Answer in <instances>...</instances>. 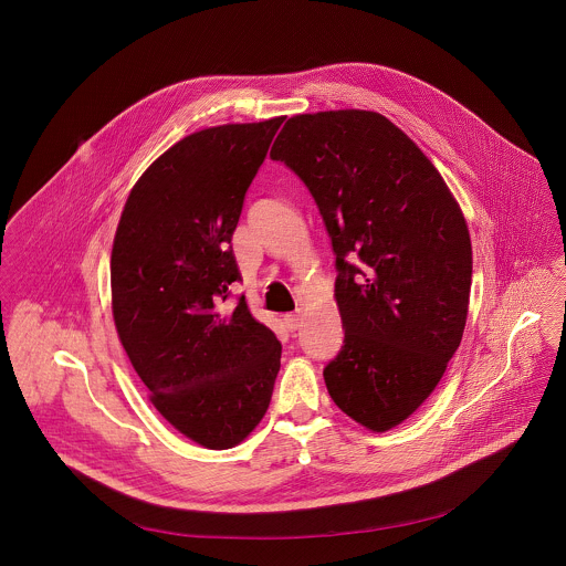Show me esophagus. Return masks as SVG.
<instances>
[{"instance_id":"obj_1","label":"esophagus","mask_w":566,"mask_h":566,"mask_svg":"<svg viewBox=\"0 0 566 566\" xmlns=\"http://www.w3.org/2000/svg\"><path fill=\"white\" fill-rule=\"evenodd\" d=\"M283 323L290 328V331H298L303 326V314L301 312H292V314H285L283 316Z\"/></svg>"}]
</instances>
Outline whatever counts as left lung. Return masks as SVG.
I'll use <instances>...</instances> for the list:
<instances>
[{"label": "left lung", "instance_id": "obj_1", "mask_svg": "<svg viewBox=\"0 0 566 566\" xmlns=\"http://www.w3.org/2000/svg\"><path fill=\"white\" fill-rule=\"evenodd\" d=\"M270 159L307 185L335 252L344 346L324 368L326 390L366 429L388 431L436 390L462 342L473 276L462 209L373 111L294 115Z\"/></svg>", "mask_w": 566, "mask_h": 566}]
</instances>
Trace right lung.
Segmentation results:
<instances>
[{"label":"right lung","instance_id":"1","mask_svg":"<svg viewBox=\"0 0 566 566\" xmlns=\"http://www.w3.org/2000/svg\"><path fill=\"white\" fill-rule=\"evenodd\" d=\"M285 117L193 133L133 187L111 252L119 342L163 418L205 449L240 444L261 422L281 342L240 296L233 233L245 191Z\"/></svg>","mask_w":566,"mask_h":566}]
</instances>
